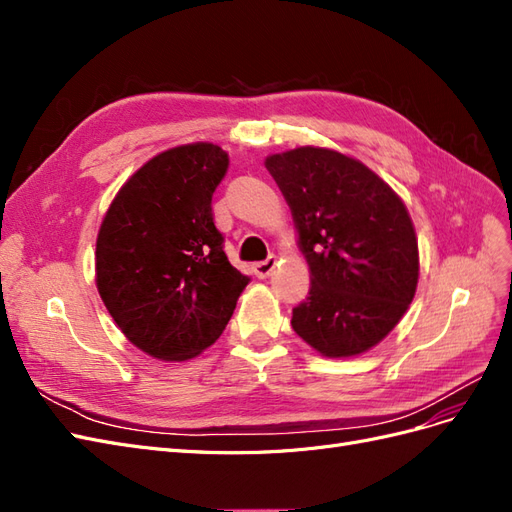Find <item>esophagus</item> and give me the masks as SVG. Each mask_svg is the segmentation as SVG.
Segmentation results:
<instances>
[{"mask_svg": "<svg viewBox=\"0 0 512 512\" xmlns=\"http://www.w3.org/2000/svg\"><path fill=\"white\" fill-rule=\"evenodd\" d=\"M275 267H277V258H275V256H269L267 260L256 262V265H254V273H256L258 280H265V277H269V275L275 271Z\"/></svg>", "mask_w": 512, "mask_h": 512, "instance_id": "34e87169", "label": "esophagus"}]
</instances>
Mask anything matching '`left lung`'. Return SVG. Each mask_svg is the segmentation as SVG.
Segmentation results:
<instances>
[{"label":"left lung","mask_w":512,"mask_h":512,"mask_svg":"<svg viewBox=\"0 0 512 512\" xmlns=\"http://www.w3.org/2000/svg\"><path fill=\"white\" fill-rule=\"evenodd\" d=\"M312 288L292 329L329 359L363 354L389 335L414 299L418 241L410 213L363 162L327 147L273 153Z\"/></svg>","instance_id":"obj_1"}]
</instances>
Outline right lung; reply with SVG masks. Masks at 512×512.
Wrapping results in <instances>:
<instances>
[{"instance_id": "1", "label": "right lung", "mask_w": 512, "mask_h": 512, "mask_svg": "<svg viewBox=\"0 0 512 512\" xmlns=\"http://www.w3.org/2000/svg\"><path fill=\"white\" fill-rule=\"evenodd\" d=\"M228 170L213 143L166 149L121 185L96 241V286L121 333L162 361L222 335L250 277L224 254L211 196Z\"/></svg>"}]
</instances>
